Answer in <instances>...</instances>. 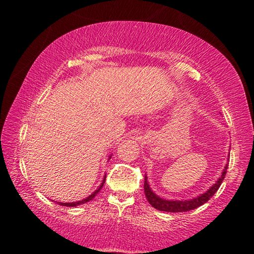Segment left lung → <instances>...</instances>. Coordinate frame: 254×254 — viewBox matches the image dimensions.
Masks as SVG:
<instances>
[{
    "mask_svg": "<svg viewBox=\"0 0 254 254\" xmlns=\"http://www.w3.org/2000/svg\"><path fill=\"white\" fill-rule=\"evenodd\" d=\"M229 163H226L224 169L222 171V175L220 176V178L216 180L212 187H209L204 194H200L199 196L194 197V198L190 199H184V200H168V199H163L161 197H159L156 192L152 191L151 187L149 186L148 183V177L147 175L144 176V194L147 199L149 201V204L158 210H162V212H168V213H182V212H188V210L195 209L197 207H199L203 204H205L206 201H208V199L212 197L215 192L217 191V189L220 188L221 184L223 183V179L225 178L226 175V169Z\"/></svg>",
    "mask_w": 254,
    "mask_h": 254,
    "instance_id": "obj_1",
    "label": "left lung"
}]
</instances>
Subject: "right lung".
Instances as JSON below:
<instances>
[{
  "instance_id": "1",
  "label": "right lung",
  "mask_w": 254,
  "mask_h": 254,
  "mask_svg": "<svg viewBox=\"0 0 254 254\" xmlns=\"http://www.w3.org/2000/svg\"><path fill=\"white\" fill-rule=\"evenodd\" d=\"M109 159H111V156L109 157ZM105 178H106V176H104V178H103V182H102V184L100 185V187H98L95 191L92 192V194L89 195L88 197H86V198L81 199V200H78V201H74V203H59V201H57V203H58L59 205H62V206H67V207H76V206H78V205H81V204H85V203H87V201L92 200V199L94 198V197H95V196L98 194V192H100V190H101V189H102V187L104 186Z\"/></svg>"
}]
</instances>
